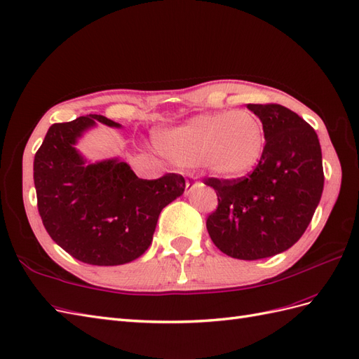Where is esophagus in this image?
I'll return each mask as SVG.
<instances>
[{"mask_svg": "<svg viewBox=\"0 0 359 359\" xmlns=\"http://www.w3.org/2000/svg\"><path fill=\"white\" fill-rule=\"evenodd\" d=\"M198 184V180L193 177V175H190V177H187V181H186V195H189V193L195 189V186Z\"/></svg>", "mask_w": 359, "mask_h": 359, "instance_id": "1", "label": "esophagus"}]
</instances>
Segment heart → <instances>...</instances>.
<instances>
[{
    "label": "heart",
    "instance_id": "1",
    "mask_svg": "<svg viewBox=\"0 0 359 359\" xmlns=\"http://www.w3.org/2000/svg\"><path fill=\"white\" fill-rule=\"evenodd\" d=\"M164 157L178 166H202L224 180L246 177L263 157V122L249 110L198 114L178 127L156 134Z\"/></svg>",
    "mask_w": 359,
    "mask_h": 359
}]
</instances>
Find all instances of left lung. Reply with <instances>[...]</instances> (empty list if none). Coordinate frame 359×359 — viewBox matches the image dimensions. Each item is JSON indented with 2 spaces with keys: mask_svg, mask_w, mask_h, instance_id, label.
Segmentation results:
<instances>
[{
  "mask_svg": "<svg viewBox=\"0 0 359 359\" xmlns=\"http://www.w3.org/2000/svg\"><path fill=\"white\" fill-rule=\"evenodd\" d=\"M248 109L263 122V157L248 178L205 182L219 199L207 229L224 254L261 259L302 237L320 202L325 177L320 142L311 125L278 104H248Z\"/></svg>",
  "mask_w": 359,
  "mask_h": 359,
  "instance_id": "8db88e82",
  "label": "left lung"
}]
</instances>
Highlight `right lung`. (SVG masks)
<instances>
[{
    "label": "right lung",
    "mask_w": 359,
    "mask_h": 359,
    "mask_svg": "<svg viewBox=\"0 0 359 359\" xmlns=\"http://www.w3.org/2000/svg\"><path fill=\"white\" fill-rule=\"evenodd\" d=\"M101 114L54 123L34 156L37 208L48 234L74 258L93 266H121L144 254L161 210L180 198L186 181L168 173L140 180L119 157L90 161L76 149Z\"/></svg>",
    "instance_id": "obj_1"
}]
</instances>
